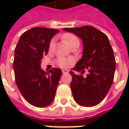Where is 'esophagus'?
Masks as SVG:
<instances>
[{"label":"esophagus","mask_w":129,"mask_h":129,"mask_svg":"<svg viewBox=\"0 0 129 129\" xmlns=\"http://www.w3.org/2000/svg\"><path fill=\"white\" fill-rule=\"evenodd\" d=\"M68 70H66V69H63V70H62V73L63 74H66V73H68Z\"/></svg>","instance_id":"esophagus-1"}]
</instances>
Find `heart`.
I'll return each mask as SVG.
<instances>
[{
	"label": "heart",
	"mask_w": 129,
	"mask_h": 129,
	"mask_svg": "<svg viewBox=\"0 0 129 129\" xmlns=\"http://www.w3.org/2000/svg\"><path fill=\"white\" fill-rule=\"evenodd\" d=\"M63 39H64L65 41L66 42L68 45H69L71 43L75 41H79L77 37L75 36L74 34H66L63 36ZM54 43H55V40L52 39L50 43V45H49V48L50 49H52L54 46ZM73 62V59H66L64 57H60L57 59V64L59 65V66L62 68H67L70 66L72 63Z\"/></svg>",
	"instance_id": "b5f03b06"
}]
</instances>
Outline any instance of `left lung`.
Listing matches in <instances>:
<instances>
[{
  "mask_svg": "<svg viewBox=\"0 0 129 129\" xmlns=\"http://www.w3.org/2000/svg\"><path fill=\"white\" fill-rule=\"evenodd\" d=\"M63 29L79 37L84 45L82 56L72 70L81 73L85 70L88 72L86 77L70 72L74 100L81 106L97 105L109 91L116 66L113 50L108 37L90 25Z\"/></svg>",
  "mask_w": 129,
  "mask_h": 129,
  "instance_id": "8db88e82",
  "label": "left lung"
}]
</instances>
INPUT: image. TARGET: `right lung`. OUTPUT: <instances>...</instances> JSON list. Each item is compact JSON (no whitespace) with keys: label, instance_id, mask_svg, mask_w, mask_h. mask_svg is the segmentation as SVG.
<instances>
[{"label":"right lung","instance_id":"1","mask_svg":"<svg viewBox=\"0 0 129 129\" xmlns=\"http://www.w3.org/2000/svg\"><path fill=\"white\" fill-rule=\"evenodd\" d=\"M58 32L59 29L33 27L21 35L14 50L16 83L25 100L36 107L43 108L52 103L62 75L59 68H53L45 73L41 68L51 39Z\"/></svg>","mask_w":129,"mask_h":129}]
</instances>
